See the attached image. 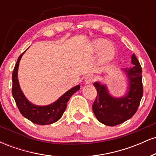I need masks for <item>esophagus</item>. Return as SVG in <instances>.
Wrapping results in <instances>:
<instances>
[{
  "label": "esophagus",
  "mask_w": 156,
  "mask_h": 156,
  "mask_svg": "<svg viewBox=\"0 0 156 156\" xmlns=\"http://www.w3.org/2000/svg\"><path fill=\"white\" fill-rule=\"evenodd\" d=\"M95 80V76L94 75H88L85 78L86 83H90Z\"/></svg>",
  "instance_id": "1"
}]
</instances>
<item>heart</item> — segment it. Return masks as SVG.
<instances>
[{
	"label": "heart",
	"instance_id": "1",
	"mask_svg": "<svg viewBox=\"0 0 156 156\" xmlns=\"http://www.w3.org/2000/svg\"><path fill=\"white\" fill-rule=\"evenodd\" d=\"M92 48L94 52L101 51V55H100V62L102 64L108 63L114 58V48L112 46L109 45L108 42L105 39H97L92 43Z\"/></svg>",
	"mask_w": 156,
	"mask_h": 156
}]
</instances>
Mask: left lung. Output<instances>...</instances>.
Returning a JSON list of instances; mask_svg holds the SVG:
<instances>
[{
  "instance_id": "8db88e82",
  "label": "left lung",
  "mask_w": 156,
  "mask_h": 156,
  "mask_svg": "<svg viewBox=\"0 0 156 156\" xmlns=\"http://www.w3.org/2000/svg\"><path fill=\"white\" fill-rule=\"evenodd\" d=\"M133 67L124 69L129 78V91L121 98H112L106 87L100 83H94L97 97L92 105L94 115L101 123L115 126L131 118L136 112L143 96L142 69L135 54L132 55Z\"/></svg>"
}]
</instances>
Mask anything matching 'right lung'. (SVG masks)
<instances>
[{
    "instance_id": "obj_1",
    "label": "right lung",
    "mask_w": 156,
    "mask_h": 156,
    "mask_svg": "<svg viewBox=\"0 0 156 156\" xmlns=\"http://www.w3.org/2000/svg\"><path fill=\"white\" fill-rule=\"evenodd\" d=\"M24 53L25 52H23L19 56L12 73V91L16 105L23 117L27 118L35 124L44 125L55 122L62 117L64 111L67 108L68 101L74 93L79 90L80 86H76L73 89H69L55 103L49 105L37 106L32 104L25 98L24 94L20 88L18 79H17L19 62Z\"/></svg>"
}]
</instances>
